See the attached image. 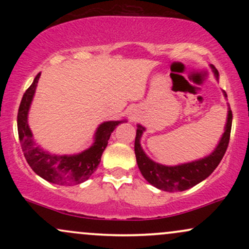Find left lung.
I'll return each instance as SVG.
<instances>
[{"mask_svg": "<svg viewBox=\"0 0 249 249\" xmlns=\"http://www.w3.org/2000/svg\"><path fill=\"white\" fill-rule=\"evenodd\" d=\"M215 78H219V72L215 68L212 67ZM225 97H227L224 91ZM233 115L231 107H228L227 123L225 126V132L220 139L218 146L210 156L205 158L194 160L186 164H180L177 166H166V165L158 164V162L151 160L145 154L141 146L142 134L145 131V127L138 125L136 133V141H134V153H136L137 164L139 170L145 179L151 185L157 188L166 192H178V191H186L188 188L196 186V184L201 182L210 176L211 173L218 167L221 161L222 157L225 156L227 150L228 142H230L231 128H232Z\"/></svg>", "mask_w": 249, "mask_h": 249, "instance_id": "1", "label": "left lung"}]
</instances>
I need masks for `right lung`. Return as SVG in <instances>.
Masks as SVG:
<instances>
[{"instance_id": "obj_1", "label": "right lung", "mask_w": 249, "mask_h": 249, "mask_svg": "<svg viewBox=\"0 0 249 249\" xmlns=\"http://www.w3.org/2000/svg\"><path fill=\"white\" fill-rule=\"evenodd\" d=\"M41 72L37 73L33 84L22 97L17 113V130L22 151L29 166L41 178L53 184L77 185L91 177L101 162V157L107 146L111 133L121 123L126 121L104 122L97 128L95 142L83 152L72 156H56L37 146L28 125V112L33 102Z\"/></svg>"}]
</instances>
